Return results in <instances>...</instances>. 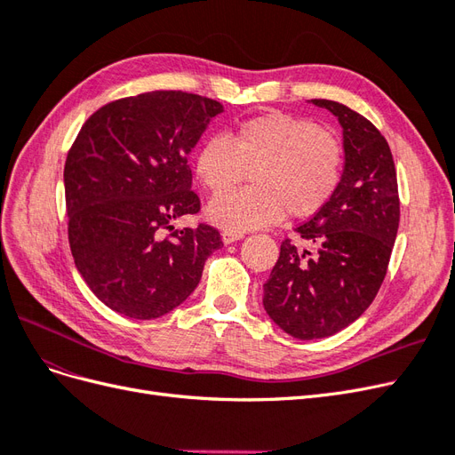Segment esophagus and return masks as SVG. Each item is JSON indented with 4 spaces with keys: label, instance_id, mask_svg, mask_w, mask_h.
<instances>
[{
    "label": "esophagus",
    "instance_id": "esophagus-1",
    "mask_svg": "<svg viewBox=\"0 0 455 455\" xmlns=\"http://www.w3.org/2000/svg\"><path fill=\"white\" fill-rule=\"evenodd\" d=\"M244 235L243 233H235V231H224L222 233V241L226 243V244H231V243H235V241H241Z\"/></svg>",
    "mask_w": 455,
    "mask_h": 455
}]
</instances>
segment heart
<instances>
[{
    "instance_id": "b5f03b06",
    "label": "heart",
    "mask_w": 455,
    "mask_h": 455,
    "mask_svg": "<svg viewBox=\"0 0 455 455\" xmlns=\"http://www.w3.org/2000/svg\"><path fill=\"white\" fill-rule=\"evenodd\" d=\"M343 171V144L313 119L271 112L246 119L224 136L204 140L196 176L212 196L236 187L251 172L255 186L216 197L206 216L226 231L244 233L284 216L307 220L334 197Z\"/></svg>"
}]
</instances>
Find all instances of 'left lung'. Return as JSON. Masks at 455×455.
I'll use <instances>...</instances> for the list:
<instances>
[{"label":"left lung","mask_w":455,"mask_h":455,"mask_svg":"<svg viewBox=\"0 0 455 455\" xmlns=\"http://www.w3.org/2000/svg\"><path fill=\"white\" fill-rule=\"evenodd\" d=\"M311 102L338 117L346 163L334 197L296 228L309 249L284 239L264 284L266 313L298 339L332 336L368 309L387 273L401 218L387 140L351 108Z\"/></svg>","instance_id":"1"}]
</instances>
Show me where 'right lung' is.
I'll list each match as a JSON object with an SVG mask.
<instances>
[{
    "instance_id": "obj_1",
    "label": "right lung",
    "mask_w": 455,
    "mask_h": 455,
    "mask_svg": "<svg viewBox=\"0 0 455 455\" xmlns=\"http://www.w3.org/2000/svg\"><path fill=\"white\" fill-rule=\"evenodd\" d=\"M224 106L182 91H151L102 106L64 164L68 239L76 267L104 306L131 319L171 313L222 246L197 214L188 156Z\"/></svg>"
}]
</instances>
